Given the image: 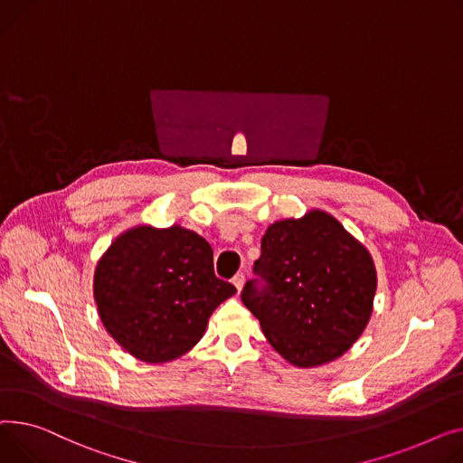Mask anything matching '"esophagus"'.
Wrapping results in <instances>:
<instances>
[{
  "label": "esophagus",
  "instance_id": "esophagus-1",
  "mask_svg": "<svg viewBox=\"0 0 463 463\" xmlns=\"http://www.w3.org/2000/svg\"><path fill=\"white\" fill-rule=\"evenodd\" d=\"M232 282H233V286L237 288V291H241V288H242V284H244V273H237Z\"/></svg>",
  "mask_w": 463,
  "mask_h": 463
}]
</instances>
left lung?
I'll return each instance as SVG.
<instances>
[{
  "instance_id": "left-lung-1",
  "label": "left lung",
  "mask_w": 463,
  "mask_h": 463,
  "mask_svg": "<svg viewBox=\"0 0 463 463\" xmlns=\"http://www.w3.org/2000/svg\"><path fill=\"white\" fill-rule=\"evenodd\" d=\"M252 270L256 279L244 284L241 301L291 364L329 363L363 335L375 267L331 214L312 211L301 221L269 226Z\"/></svg>"
}]
</instances>
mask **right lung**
I'll list each match as a JSON object with an SVG mask.
<instances>
[{
  "label": "right lung",
  "mask_w": 463,
  "mask_h": 463,
  "mask_svg": "<svg viewBox=\"0 0 463 463\" xmlns=\"http://www.w3.org/2000/svg\"><path fill=\"white\" fill-rule=\"evenodd\" d=\"M93 291L119 345L146 363H168L198 344L213 310L237 289L214 275L213 249L196 232L140 226L102 256Z\"/></svg>",
  "instance_id": "right-lung-1"
}]
</instances>
